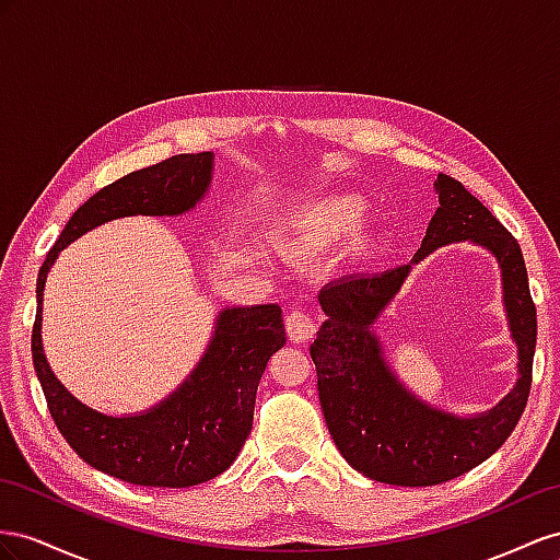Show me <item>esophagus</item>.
Wrapping results in <instances>:
<instances>
[{
  "instance_id": "34e87169",
  "label": "esophagus",
  "mask_w": 560,
  "mask_h": 560,
  "mask_svg": "<svg viewBox=\"0 0 560 560\" xmlns=\"http://www.w3.org/2000/svg\"><path fill=\"white\" fill-rule=\"evenodd\" d=\"M285 330H289V338L295 345H305L312 342L316 335V322L314 316L302 312V310H293L289 316H285Z\"/></svg>"
}]
</instances>
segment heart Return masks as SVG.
Here are the masks:
<instances>
[{
	"label": "heart",
	"instance_id": "obj_1",
	"mask_svg": "<svg viewBox=\"0 0 560 560\" xmlns=\"http://www.w3.org/2000/svg\"><path fill=\"white\" fill-rule=\"evenodd\" d=\"M369 213L359 195H328L291 211L277 230L279 244L293 255H316L354 234Z\"/></svg>",
	"mask_w": 560,
	"mask_h": 560
}]
</instances>
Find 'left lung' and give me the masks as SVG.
I'll return each instance as SVG.
<instances>
[{
    "label": "left lung",
    "mask_w": 560,
    "mask_h": 560,
    "mask_svg": "<svg viewBox=\"0 0 560 560\" xmlns=\"http://www.w3.org/2000/svg\"><path fill=\"white\" fill-rule=\"evenodd\" d=\"M434 187L441 206L415 258L382 275L326 283L318 291L326 322L310 347L318 401L342 457L373 481L406 488L439 486L467 474L511 436L528 404L537 342V312L518 242L459 180L439 173ZM455 241H471L495 255L510 329L520 347L517 387L474 419L439 411L408 393L388 369L372 330L411 265Z\"/></svg>",
    "instance_id": "left-lung-1"
}]
</instances>
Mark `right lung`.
<instances>
[{"mask_svg":"<svg viewBox=\"0 0 560 560\" xmlns=\"http://www.w3.org/2000/svg\"><path fill=\"white\" fill-rule=\"evenodd\" d=\"M213 152L175 154L133 171L79 206L37 277L32 363L49 412L86 465L133 486L189 488L211 481L236 459L250 434L255 392L269 357L285 345L279 305L228 307L197 369L162 404L136 415H105L74 398L54 375L42 347L44 283L58 253L103 222L126 215H180L203 199Z\"/></svg>","mask_w":560,"mask_h":560,"instance_id":"right-lung-1","label":"right lung"}]
</instances>
